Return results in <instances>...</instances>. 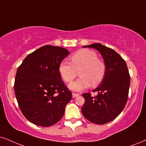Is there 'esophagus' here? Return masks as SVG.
<instances>
[{
	"mask_svg": "<svg viewBox=\"0 0 146 146\" xmlns=\"http://www.w3.org/2000/svg\"><path fill=\"white\" fill-rule=\"evenodd\" d=\"M78 96H79V94H76V93H73V94H72V97H73V98H75V97Z\"/></svg>",
	"mask_w": 146,
	"mask_h": 146,
	"instance_id": "34e87169",
	"label": "esophagus"
}]
</instances>
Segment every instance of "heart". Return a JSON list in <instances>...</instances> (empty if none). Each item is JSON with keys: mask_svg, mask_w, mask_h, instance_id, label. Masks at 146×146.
I'll list each match as a JSON object with an SVG mask.
<instances>
[{"mask_svg": "<svg viewBox=\"0 0 146 146\" xmlns=\"http://www.w3.org/2000/svg\"><path fill=\"white\" fill-rule=\"evenodd\" d=\"M71 64L62 61L58 65V73L66 83H71L77 75L80 77L69 85L74 91H82L90 85L97 86L102 82L106 74V64L98 58L96 52L89 49L77 51L69 58Z\"/></svg>", "mask_w": 146, "mask_h": 146, "instance_id": "heart-1", "label": "heart"}]
</instances>
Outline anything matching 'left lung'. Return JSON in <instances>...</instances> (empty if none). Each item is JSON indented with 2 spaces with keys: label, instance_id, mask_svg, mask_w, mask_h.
Listing matches in <instances>:
<instances>
[{
  "label": "left lung",
  "instance_id": "8db88e82",
  "mask_svg": "<svg viewBox=\"0 0 146 146\" xmlns=\"http://www.w3.org/2000/svg\"><path fill=\"white\" fill-rule=\"evenodd\" d=\"M98 50L106 64V74L101 84L94 90L98 93L92 96L83 94L85 103L82 108L84 117L98 125L109 123L124 109L128 99L130 75L126 62L117 52L101 44L84 46Z\"/></svg>",
  "mask_w": 146,
  "mask_h": 146
}]
</instances>
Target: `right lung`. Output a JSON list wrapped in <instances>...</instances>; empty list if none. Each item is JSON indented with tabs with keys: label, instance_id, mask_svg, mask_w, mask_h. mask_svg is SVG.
<instances>
[{
	"label": "right lung",
	"instance_id": "obj_1",
	"mask_svg": "<svg viewBox=\"0 0 146 146\" xmlns=\"http://www.w3.org/2000/svg\"><path fill=\"white\" fill-rule=\"evenodd\" d=\"M69 54L64 48L46 45L27 55L18 67L15 94L29 122L50 127L63 117L72 94L61 80L58 65Z\"/></svg>",
	"mask_w": 146,
	"mask_h": 146
}]
</instances>
